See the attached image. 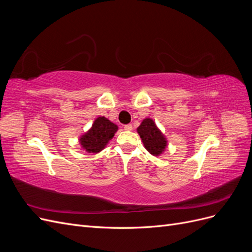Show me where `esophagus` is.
I'll return each instance as SVG.
<instances>
[{
    "mask_svg": "<svg viewBox=\"0 0 252 252\" xmlns=\"http://www.w3.org/2000/svg\"><path fill=\"white\" fill-rule=\"evenodd\" d=\"M124 129H125V130L130 131V130H132V125L131 124H127V125L124 126Z\"/></svg>",
    "mask_w": 252,
    "mask_h": 252,
    "instance_id": "esophagus-1",
    "label": "esophagus"
}]
</instances>
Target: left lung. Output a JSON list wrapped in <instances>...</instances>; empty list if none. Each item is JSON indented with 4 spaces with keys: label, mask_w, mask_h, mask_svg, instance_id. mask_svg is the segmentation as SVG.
Listing matches in <instances>:
<instances>
[{
    "label": "left lung",
    "mask_w": 252,
    "mask_h": 252,
    "mask_svg": "<svg viewBox=\"0 0 252 252\" xmlns=\"http://www.w3.org/2000/svg\"><path fill=\"white\" fill-rule=\"evenodd\" d=\"M138 132L151 155L158 156L166 147V140L151 119H145L138 128Z\"/></svg>",
    "instance_id": "8db88e82"
}]
</instances>
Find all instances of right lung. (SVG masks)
I'll use <instances>...</instances> for the list:
<instances>
[{"label":"right lung","instance_id":"right-lung-1","mask_svg":"<svg viewBox=\"0 0 252 252\" xmlns=\"http://www.w3.org/2000/svg\"><path fill=\"white\" fill-rule=\"evenodd\" d=\"M118 130V126L104 117L97 118L90 130L81 138L82 146L88 152L101 151Z\"/></svg>","mask_w":252,"mask_h":252}]
</instances>
